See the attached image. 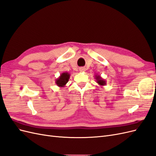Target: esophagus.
I'll use <instances>...</instances> for the list:
<instances>
[{"label":"esophagus","mask_w":156,"mask_h":156,"mask_svg":"<svg viewBox=\"0 0 156 156\" xmlns=\"http://www.w3.org/2000/svg\"><path fill=\"white\" fill-rule=\"evenodd\" d=\"M79 71L81 72H84V71H85V68H79Z\"/></svg>","instance_id":"obj_1"}]
</instances>
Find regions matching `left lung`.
<instances>
[{"instance_id": "left-lung-1", "label": "left lung", "mask_w": 156, "mask_h": 156, "mask_svg": "<svg viewBox=\"0 0 156 156\" xmlns=\"http://www.w3.org/2000/svg\"><path fill=\"white\" fill-rule=\"evenodd\" d=\"M95 79H96V83L99 84V85H100V86H101V87L106 85V81H105V80L103 79L100 76V75H95Z\"/></svg>"}]
</instances>
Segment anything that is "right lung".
Here are the masks:
<instances>
[{"label": "right lung", "instance_id": "obj_1", "mask_svg": "<svg viewBox=\"0 0 156 156\" xmlns=\"http://www.w3.org/2000/svg\"><path fill=\"white\" fill-rule=\"evenodd\" d=\"M70 77V74L68 72L61 73L60 76L55 80V83L60 88H62L66 86L68 82Z\"/></svg>", "mask_w": 156, "mask_h": 156}]
</instances>
